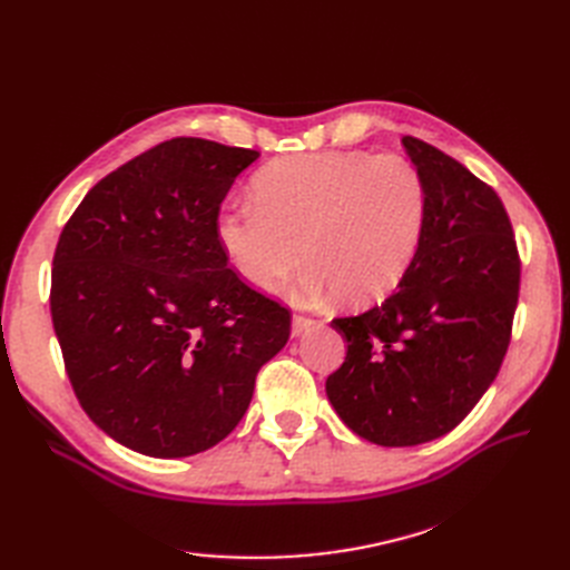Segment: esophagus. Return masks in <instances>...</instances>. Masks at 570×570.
Instances as JSON below:
<instances>
[{"mask_svg": "<svg viewBox=\"0 0 570 570\" xmlns=\"http://www.w3.org/2000/svg\"><path fill=\"white\" fill-rule=\"evenodd\" d=\"M316 321L308 316H292V337H299L304 331H308Z\"/></svg>", "mask_w": 570, "mask_h": 570, "instance_id": "34e87169", "label": "esophagus"}]
</instances>
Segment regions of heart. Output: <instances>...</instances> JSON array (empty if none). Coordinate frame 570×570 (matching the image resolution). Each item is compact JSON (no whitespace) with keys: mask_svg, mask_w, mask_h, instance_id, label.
Returning <instances> with one entry per match:
<instances>
[{"mask_svg":"<svg viewBox=\"0 0 570 570\" xmlns=\"http://www.w3.org/2000/svg\"><path fill=\"white\" fill-rule=\"evenodd\" d=\"M254 195L223 206L218 245L254 289H271L308 258L295 285L306 304L335 292L347 304L383 299L402 283L425 230V183L394 154L285 157L256 176Z\"/></svg>","mask_w":570,"mask_h":570,"instance_id":"obj_1","label":"heart"}]
</instances>
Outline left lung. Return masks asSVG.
<instances>
[{"label": "left lung", "instance_id": "1", "mask_svg": "<svg viewBox=\"0 0 570 570\" xmlns=\"http://www.w3.org/2000/svg\"><path fill=\"white\" fill-rule=\"evenodd\" d=\"M425 183V230L392 295L335 318L347 342L325 394L352 433L413 446L456 428L497 377L519 302L521 262L494 189L416 137H402Z\"/></svg>", "mask_w": 570, "mask_h": 570}]
</instances>
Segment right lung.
<instances>
[{
  "instance_id": "obj_1",
  "label": "right lung",
  "mask_w": 570,
  "mask_h": 570,
  "mask_svg": "<svg viewBox=\"0 0 570 570\" xmlns=\"http://www.w3.org/2000/svg\"><path fill=\"white\" fill-rule=\"evenodd\" d=\"M258 151L176 137L101 178L66 223L51 323L92 423L128 450L180 459L245 416L289 312L228 268L220 202Z\"/></svg>"
}]
</instances>
